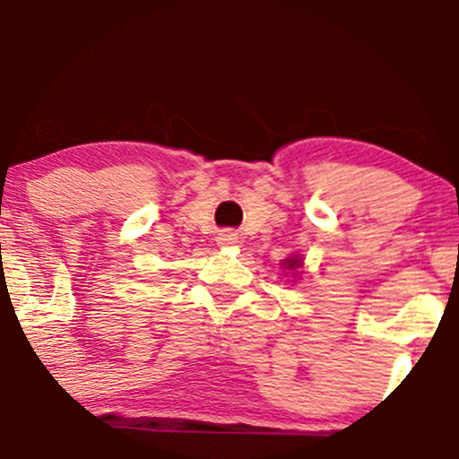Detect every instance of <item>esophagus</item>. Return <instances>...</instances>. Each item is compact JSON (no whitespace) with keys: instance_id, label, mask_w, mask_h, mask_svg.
Returning <instances> with one entry per match:
<instances>
[{"instance_id":"34e87169","label":"esophagus","mask_w":459,"mask_h":459,"mask_svg":"<svg viewBox=\"0 0 459 459\" xmlns=\"http://www.w3.org/2000/svg\"><path fill=\"white\" fill-rule=\"evenodd\" d=\"M239 244V237L235 233H230V230H224V233L218 235V246L220 247H235Z\"/></svg>"}]
</instances>
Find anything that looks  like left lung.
<instances>
[{
    "label": "left lung",
    "instance_id": "obj_1",
    "mask_svg": "<svg viewBox=\"0 0 459 459\" xmlns=\"http://www.w3.org/2000/svg\"><path fill=\"white\" fill-rule=\"evenodd\" d=\"M282 272H284V276H289V273H291L293 278H296V281H299V270H302V265H304V259L299 255H293V256H287V259H282ZM293 282V281H291Z\"/></svg>",
    "mask_w": 459,
    "mask_h": 459
}]
</instances>
